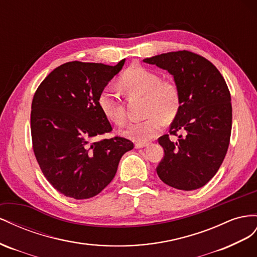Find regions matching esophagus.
Here are the masks:
<instances>
[{
  "instance_id": "34e87169",
  "label": "esophagus",
  "mask_w": 257,
  "mask_h": 257,
  "mask_svg": "<svg viewBox=\"0 0 257 257\" xmlns=\"http://www.w3.org/2000/svg\"><path fill=\"white\" fill-rule=\"evenodd\" d=\"M136 149H142V148H146L149 146V143H136Z\"/></svg>"
}]
</instances>
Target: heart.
<instances>
[{"mask_svg":"<svg viewBox=\"0 0 257 257\" xmlns=\"http://www.w3.org/2000/svg\"><path fill=\"white\" fill-rule=\"evenodd\" d=\"M118 85L129 96H143L144 113L149 116L140 122L130 123L122 135L139 143H145L155 138L163 127L164 120H171L180 107L178 86L169 79H160L159 75L142 65L133 64L123 71ZM97 103L105 118L117 126L124 121V107L111 88H104Z\"/></svg>","mask_w":257,"mask_h":257,"instance_id":"heart-1","label":"heart"}]
</instances>
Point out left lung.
Returning a JSON list of instances; mask_svg holds the SVG:
<instances>
[{
	"mask_svg": "<svg viewBox=\"0 0 257 257\" xmlns=\"http://www.w3.org/2000/svg\"><path fill=\"white\" fill-rule=\"evenodd\" d=\"M173 76L180 107L169 135L158 139L165 156L157 167L159 179L173 188L194 190L206 185L221 167L231 134L230 92L219 71L206 58L187 50L143 60Z\"/></svg>",
	"mask_w": 257,
	"mask_h": 257,
	"instance_id": "left-lung-1",
	"label": "left lung"
}]
</instances>
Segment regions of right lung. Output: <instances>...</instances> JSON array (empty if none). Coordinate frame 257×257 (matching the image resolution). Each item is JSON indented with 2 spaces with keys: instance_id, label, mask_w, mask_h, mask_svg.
Listing matches in <instances>:
<instances>
[{
  "instance_id": "add662e5",
  "label": "right lung",
  "mask_w": 257,
  "mask_h": 257,
  "mask_svg": "<svg viewBox=\"0 0 257 257\" xmlns=\"http://www.w3.org/2000/svg\"><path fill=\"white\" fill-rule=\"evenodd\" d=\"M124 60L114 67L67 62L49 73L34 93V155L47 181L64 196L88 199L98 195L114 179L121 156L134 149L120 137L93 141L112 131L97 100Z\"/></svg>"
}]
</instances>
